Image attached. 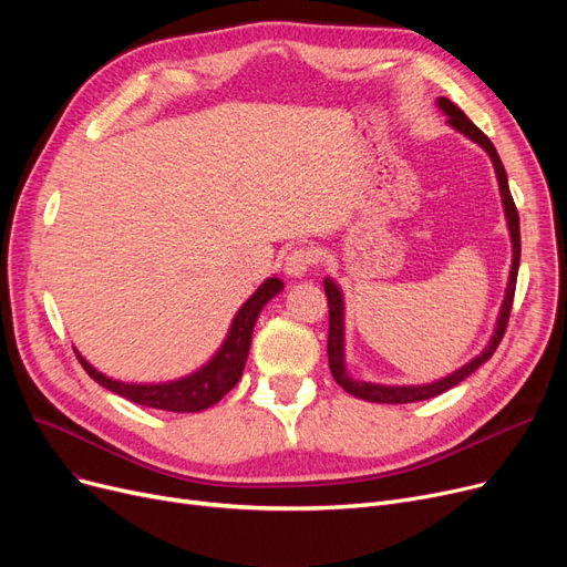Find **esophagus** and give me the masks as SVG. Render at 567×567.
Wrapping results in <instances>:
<instances>
[{"mask_svg":"<svg viewBox=\"0 0 567 567\" xmlns=\"http://www.w3.org/2000/svg\"><path fill=\"white\" fill-rule=\"evenodd\" d=\"M317 261H319V252L315 248H310V246L293 248L285 257V274L291 276V278L306 276Z\"/></svg>","mask_w":567,"mask_h":567,"instance_id":"obj_1","label":"esophagus"}]
</instances>
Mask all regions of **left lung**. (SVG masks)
<instances>
[{
    "instance_id": "left-lung-1",
    "label": "left lung",
    "mask_w": 567,
    "mask_h": 567,
    "mask_svg": "<svg viewBox=\"0 0 567 567\" xmlns=\"http://www.w3.org/2000/svg\"><path fill=\"white\" fill-rule=\"evenodd\" d=\"M439 107L449 114V122L464 133L466 137H471L473 142H478L485 152L489 154L496 176H498V190H501V199H503V208H505V218H508V227H511V236H513V271H511V280H508V291H505L503 299V308H501V317L496 323V331L492 336V342L485 347V351L481 355H475L471 363H466L462 370H457L455 374L445 377L441 381L427 383V385H374V383H365V381H353L347 377L344 372V355H342V293L340 289L331 282L323 280V291L326 299H329V368L333 379L342 385V389L353 395L361 398L368 402H379V404H409V402H421V400H430L436 398L441 393H445L453 385H457L460 381H464L471 372L478 370L483 363H487L492 359V353L496 351V347L501 344L505 329H508V319H511V310H513V301H515V287H517V271H519V255H522V241H519V214L515 199L511 195L508 188V176H505L503 163L496 154V146L492 144V140L475 126L471 118L449 99H439Z\"/></svg>"
}]
</instances>
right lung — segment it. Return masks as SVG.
<instances>
[{"label":"right lung","mask_w":567,"mask_h":567,"mask_svg":"<svg viewBox=\"0 0 567 567\" xmlns=\"http://www.w3.org/2000/svg\"><path fill=\"white\" fill-rule=\"evenodd\" d=\"M280 289H282V282L278 278H268L244 303V308L236 312L229 336H227L225 344L220 347V351L202 370H197L195 374H190L186 379L169 381V383H156V385L154 383L152 385L122 383V381L107 379L105 374L96 372L78 351H75V355H78L80 365L84 368V372L96 383H101L103 389L122 395L135 404L163 409V411H176V413L204 411L208 406H214L218 400H223L238 383V379H241L246 361H248L252 329H255V321L259 317V310L268 301H271Z\"/></svg>","instance_id":"obj_1"}]
</instances>
